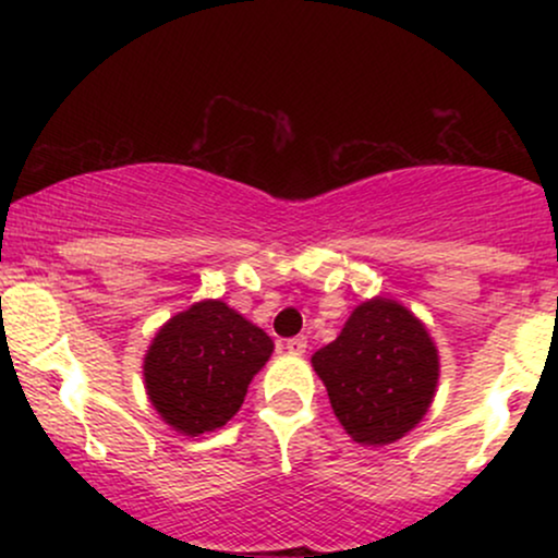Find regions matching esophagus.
I'll return each instance as SVG.
<instances>
[{
  "label": "esophagus",
  "mask_w": 558,
  "mask_h": 558,
  "mask_svg": "<svg viewBox=\"0 0 558 558\" xmlns=\"http://www.w3.org/2000/svg\"><path fill=\"white\" fill-rule=\"evenodd\" d=\"M286 349L291 351V354H304V351H306V338H304V336L288 338V341H286Z\"/></svg>",
  "instance_id": "obj_1"
}]
</instances>
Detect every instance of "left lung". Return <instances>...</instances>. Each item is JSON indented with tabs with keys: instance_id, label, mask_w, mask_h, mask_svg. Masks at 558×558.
<instances>
[{
	"instance_id": "8db88e82",
	"label": "left lung",
	"mask_w": 558,
	"mask_h": 558,
	"mask_svg": "<svg viewBox=\"0 0 558 558\" xmlns=\"http://www.w3.org/2000/svg\"><path fill=\"white\" fill-rule=\"evenodd\" d=\"M312 367L343 430L364 446H388L417 427L440 373L425 325L383 296L356 306L341 336L312 356Z\"/></svg>"
}]
</instances>
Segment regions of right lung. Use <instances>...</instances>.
Returning <instances> with one entry per match:
<instances>
[{
    "label": "right lung",
    "instance_id": "add662e5",
    "mask_svg": "<svg viewBox=\"0 0 558 558\" xmlns=\"http://www.w3.org/2000/svg\"><path fill=\"white\" fill-rule=\"evenodd\" d=\"M270 354L265 330L222 301H198L170 317L146 351V396L178 433L217 430L239 412Z\"/></svg>",
    "mask_w": 558,
    "mask_h": 558
}]
</instances>
